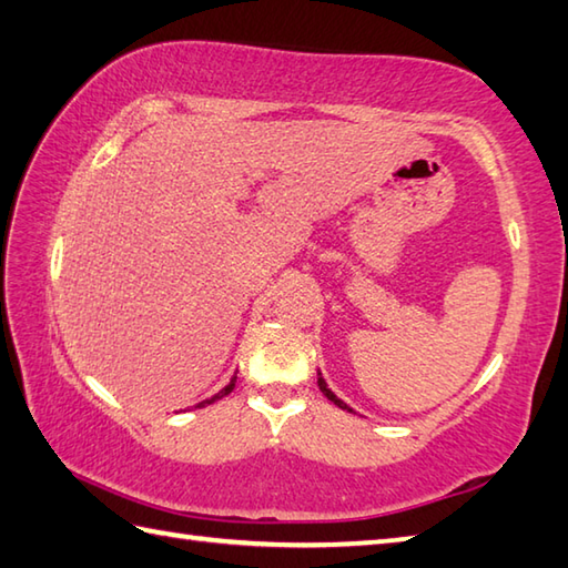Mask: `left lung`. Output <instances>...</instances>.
<instances>
[{"label":"left lung","instance_id":"1","mask_svg":"<svg viewBox=\"0 0 568 568\" xmlns=\"http://www.w3.org/2000/svg\"><path fill=\"white\" fill-rule=\"evenodd\" d=\"M317 385H320V390L324 393V395H327V400H332L336 407H342V409H348V413H352V407H348L344 400H339V397H336L329 388H327V381H324L322 378V373H320V378H317Z\"/></svg>","mask_w":568,"mask_h":568}]
</instances>
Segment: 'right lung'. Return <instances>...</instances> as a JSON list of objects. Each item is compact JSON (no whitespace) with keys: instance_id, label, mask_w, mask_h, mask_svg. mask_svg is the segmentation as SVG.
<instances>
[{"instance_id":"add662e5","label":"right lung","mask_w":568,"mask_h":568,"mask_svg":"<svg viewBox=\"0 0 568 568\" xmlns=\"http://www.w3.org/2000/svg\"><path fill=\"white\" fill-rule=\"evenodd\" d=\"M234 385H236V376H234L232 381H229V383L224 385V388H222L220 393H216V395H212V397H210V400H204V403H200L197 407H204V405H212L214 400H222V397H224V395H229V393H232V390H234Z\"/></svg>"}]
</instances>
